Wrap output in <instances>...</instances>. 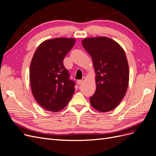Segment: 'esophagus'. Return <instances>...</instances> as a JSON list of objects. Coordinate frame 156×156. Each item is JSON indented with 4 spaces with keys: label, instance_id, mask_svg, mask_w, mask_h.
I'll list each match as a JSON object with an SVG mask.
<instances>
[{
    "label": "esophagus",
    "instance_id": "34e87169",
    "mask_svg": "<svg viewBox=\"0 0 156 156\" xmlns=\"http://www.w3.org/2000/svg\"><path fill=\"white\" fill-rule=\"evenodd\" d=\"M85 80H86L85 77H83L81 80H78V81H77V83L78 84H81L84 81H85Z\"/></svg>",
    "mask_w": 156,
    "mask_h": 156
}]
</instances>
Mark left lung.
<instances>
[{"instance_id":"1","label":"left lung","mask_w":156,"mask_h":156,"mask_svg":"<svg viewBox=\"0 0 156 156\" xmlns=\"http://www.w3.org/2000/svg\"><path fill=\"white\" fill-rule=\"evenodd\" d=\"M82 44L93 62L96 89L90 98L96 110L106 112L119 105L129 84V65L126 53L116 41L105 36L86 37Z\"/></svg>"}]
</instances>
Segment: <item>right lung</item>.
<instances>
[{
    "label": "right lung",
    "instance_id": "1",
    "mask_svg": "<svg viewBox=\"0 0 156 156\" xmlns=\"http://www.w3.org/2000/svg\"><path fill=\"white\" fill-rule=\"evenodd\" d=\"M75 39L56 37L47 40L37 47L30 66L32 93L45 109L58 112L68 105L75 91V83L69 79L64 58Z\"/></svg>",
    "mask_w": 156,
    "mask_h": 156
}]
</instances>
